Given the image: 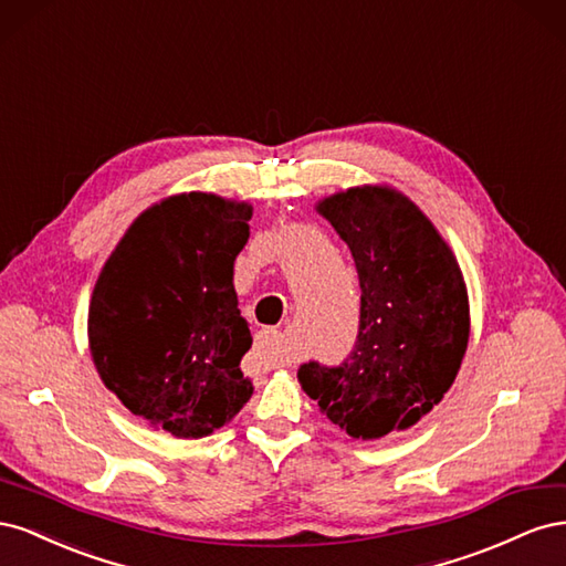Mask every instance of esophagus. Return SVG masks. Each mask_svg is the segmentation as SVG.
<instances>
[{"label": "esophagus", "instance_id": "obj_1", "mask_svg": "<svg viewBox=\"0 0 566 566\" xmlns=\"http://www.w3.org/2000/svg\"><path fill=\"white\" fill-rule=\"evenodd\" d=\"M256 349L266 358L271 366H283L285 364V347H283V335L276 328H264L256 337Z\"/></svg>", "mask_w": 566, "mask_h": 566}]
</instances>
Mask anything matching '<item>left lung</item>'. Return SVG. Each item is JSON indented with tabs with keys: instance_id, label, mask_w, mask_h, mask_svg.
Returning a JSON list of instances; mask_svg holds the SVG:
<instances>
[{
	"instance_id": "obj_1",
	"label": "left lung",
	"mask_w": 566,
	"mask_h": 566,
	"mask_svg": "<svg viewBox=\"0 0 566 566\" xmlns=\"http://www.w3.org/2000/svg\"><path fill=\"white\" fill-rule=\"evenodd\" d=\"M352 250L361 323L345 364H304L302 389L352 439L413 427L443 399L470 339V300L453 250L418 205L387 184L318 200Z\"/></svg>"
}]
</instances>
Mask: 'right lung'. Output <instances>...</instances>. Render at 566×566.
<instances>
[{
	"label": "right lung",
	"mask_w": 566,
	"mask_h": 566,
	"mask_svg": "<svg viewBox=\"0 0 566 566\" xmlns=\"http://www.w3.org/2000/svg\"><path fill=\"white\" fill-rule=\"evenodd\" d=\"M252 205L177 193L136 217L101 269L87 318L104 385L134 416L177 439H202L252 397V347L233 262Z\"/></svg>",
	"instance_id": "add662e5"
}]
</instances>
